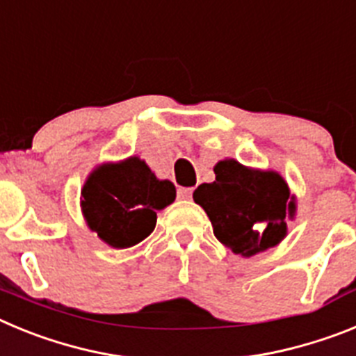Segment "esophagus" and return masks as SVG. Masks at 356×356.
Here are the masks:
<instances>
[{
    "instance_id": "1",
    "label": "esophagus",
    "mask_w": 356,
    "mask_h": 356,
    "mask_svg": "<svg viewBox=\"0 0 356 356\" xmlns=\"http://www.w3.org/2000/svg\"><path fill=\"white\" fill-rule=\"evenodd\" d=\"M193 187H180L178 188V200H191L193 197Z\"/></svg>"
}]
</instances>
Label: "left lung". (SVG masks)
Listing matches in <instances>:
<instances>
[{
  "label": "left lung",
  "instance_id": "8db88e82",
  "mask_svg": "<svg viewBox=\"0 0 356 356\" xmlns=\"http://www.w3.org/2000/svg\"><path fill=\"white\" fill-rule=\"evenodd\" d=\"M216 180L201 184L193 197L212 222L213 235L241 257L278 246L296 216V196L273 169H254L234 159L213 165Z\"/></svg>",
  "mask_w": 356,
  "mask_h": 356
}]
</instances>
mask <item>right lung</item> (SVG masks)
Wrapping results in <instances>:
<instances>
[{
    "instance_id": "1",
    "label": "right lung",
    "mask_w": 356,
    "mask_h": 356,
    "mask_svg": "<svg viewBox=\"0 0 356 356\" xmlns=\"http://www.w3.org/2000/svg\"><path fill=\"white\" fill-rule=\"evenodd\" d=\"M176 197L172 181L160 180L139 156L105 162L81 187L80 207L90 232L105 244L124 250L155 229L156 212Z\"/></svg>"
}]
</instances>
